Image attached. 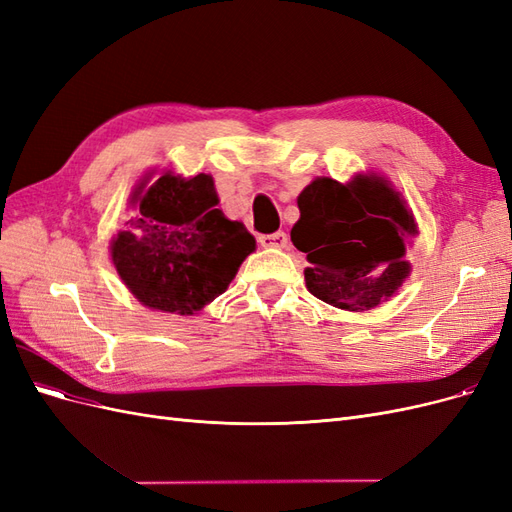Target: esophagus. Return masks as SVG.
Wrapping results in <instances>:
<instances>
[{
  "label": "esophagus",
  "instance_id": "esophagus-1",
  "mask_svg": "<svg viewBox=\"0 0 512 512\" xmlns=\"http://www.w3.org/2000/svg\"><path fill=\"white\" fill-rule=\"evenodd\" d=\"M258 243L262 247H275V250H284V247L288 245V237H286V232L277 230V232H271V235H260Z\"/></svg>",
  "mask_w": 512,
  "mask_h": 512
}]
</instances>
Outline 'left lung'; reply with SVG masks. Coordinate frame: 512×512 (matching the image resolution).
Masks as SVG:
<instances>
[{
  "mask_svg": "<svg viewBox=\"0 0 512 512\" xmlns=\"http://www.w3.org/2000/svg\"><path fill=\"white\" fill-rule=\"evenodd\" d=\"M290 239L307 256V290L348 312H367L410 275L416 222L406 200L376 173L348 183L318 177L299 194Z\"/></svg>",
  "mask_w": 512,
  "mask_h": 512,
  "instance_id": "1",
  "label": "left lung"
}]
</instances>
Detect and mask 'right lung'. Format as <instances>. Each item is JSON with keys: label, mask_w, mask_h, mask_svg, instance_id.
<instances>
[{"label": "right lung", "mask_w": 512, "mask_h": 512, "mask_svg": "<svg viewBox=\"0 0 512 512\" xmlns=\"http://www.w3.org/2000/svg\"><path fill=\"white\" fill-rule=\"evenodd\" d=\"M213 177L170 170L136 185V215L111 241V258L134 297L158 312L192 316L226 292L256 239L215 209Z\"/></svg>", "instance_id": "add662e5"}]
</instances>
